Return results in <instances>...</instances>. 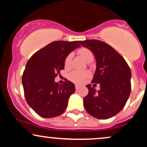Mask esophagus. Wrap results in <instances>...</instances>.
<instances>
[{
	"label": "esophagus",
	"instance_id": "obj_1",
	"mask_svg": "<svg viewBox=\"0 0 147 147\" xmlns=\"http://www.w3.org/2000/svg\"><path fill=\"white\" fill-rule=\"evenodd\" d=\"M80 88V86H79V85H75V89L76 90H79V89Z\"/></svg>",
	"mask_w": 147,
	"mask_h": 147
}]
</instances>
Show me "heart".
<instances>
[{"label":"heart","mask_w":147,"mask_h":147,"mask_svg":"<svg viewBox=\"0 0 147 147\" xmlns=\"http://www.w3.org/2000/svg\"><path fill=\"white\" fill-rule=\"evenodd\" d=\"M78 53L86 61L90 62L92 61V59H93V55H92V52L89 49L82 48L78 50ZM72 57V54H69L68 56L66 57L65 61H64L65 67H68L70 65ZM89 76H90V72L88 71H77V70H75V71L70 72V75H69V79L72 82H75L76 84H82Z\"/></svg>","instance_id":"1"}]
</instances>
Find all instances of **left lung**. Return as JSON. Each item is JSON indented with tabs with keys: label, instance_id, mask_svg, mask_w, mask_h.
Listing matches in <instances>:
<instances>
[{
	"label": "left lung",
	"instance_id": "8db88e82",
	"mask_svg": "<svg viewBox=\"0 0 147 147\" xmlns=\"http://www.w3.org/2000/svg\"><path fill=\"white\" fill-rule=\"evenodd\" d=\"M79 42L95 57L96 70L91 83L100 85L99 90L90 84L86 86L88 94L84 98V108L97 119L113 117L122 110L131 93V69L124 59L107 43L95 39Z\"/></svg>",
	"mask_w": 147,
	"mask_h": 147
}]
</instances>
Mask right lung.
Wrapping results in <instances>:
<instances>
[{
	"label": "right lung",
	"mask_w": 147,
	"mask_h": 147,
	"mask_svg": "<svg viewBox=\"0 0 147 147\" xmlns=\"http://www.w3.org/2000/svg\"><path fill=\"white\" fill-rule=\"evenodd\" d=\"M80 47L77 41H54L28 60L22 77L25 97L41 117H57L66 109L69 97L75 92V84L65 81L61 85L55 79L64 70L66 57Z\"/></svg>",
	"instance_id": "add662e5"
}]
</instances>
